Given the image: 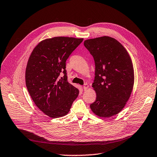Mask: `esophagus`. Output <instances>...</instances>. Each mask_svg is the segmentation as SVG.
Listing matches in <instances>:
<instances>
[{"mask_svg":"<svg viewBox=\"0 0 157 157\" xmlns=\"http://www.w3.org/2000/svg\"><path fill=\"white\" fill-rule=\"evenodd\" d=\"M88 85L87 83H85L83 85V89H84V90H86L88 89Z\"/></svg>","mask_w":157,"mask_h":157,"instance_id":"34e87169","label":"esophagus"}]
</instances>
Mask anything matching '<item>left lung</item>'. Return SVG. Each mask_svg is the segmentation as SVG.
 <instances>
[{
  "label": "left lung",
  "mask_w": 157,
  "mask_h": 157,
  "mask_svg": "<svg viewBox=\"0 0 157 157\" xmlns=\"http://www.w3.org/2000/svg\"><path fill=\"white\" fill-rule=\"evenodd\" d=\"M84 45L95 62L92 87L97 97L90 108L99 117H110L122 110L131 95L134 83L131 58L122 45L110 36L85 40Z\"/></svg>",
  "instance_id": "obj_1"
}]
</instances>
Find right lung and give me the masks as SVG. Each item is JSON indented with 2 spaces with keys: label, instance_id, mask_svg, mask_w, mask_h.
Masks as SVG:
<instances>
[{
  "label": "right lung",
  "instance_id": "obj_1",
  "mask_svg": "<svg viewBox=\"0 0 157 157\" xmlns=\"http://www.w3.org/2000/svg\"><path fill=\"white\" fill-rule=\"evenodd\" d=\"M83 38L54 37L40 42L33 49L25 70V83L34 103L52 118L70 111L79 90L67 80L66 61ZM64 74L59 78L60 73Z\"/></svg>",
  "mask_w": 157,
  "mask_h": 157
}]
</instances>
